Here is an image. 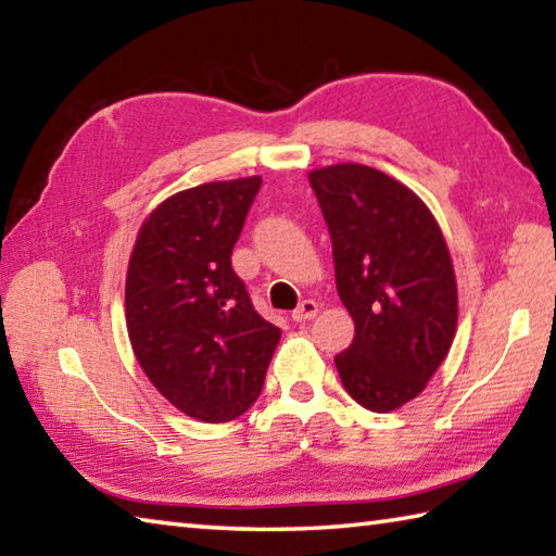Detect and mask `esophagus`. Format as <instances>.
<instances>
[{
  "label": "esophagus",
  "mask_w": 556,
  "mask_h": 556,
  "mask_svg": "<svg viewBox=\"0 0 556 556\" xmlns=\"http://www.w3.org/2000/svg\"><path fill=\"white\" fill-rule=\"evenodd\" d=\"M316 314H318V304L314 299H306V301H301L294 312H291V318H294L296 324H304V321H308V318H314Z\"/></svg>",
  "instance_id": "1"
}]
</instances>
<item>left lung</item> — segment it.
I'll list each match as a JSON object with an SVG mask.
<instances>
[{
    "label": "left lung",
    "instance_id": "8db88e82",
    "mask_svg": "<svg viewBox=\"0 0 556 556\" xmlns=\"http://www.w3.org/2000/svg\"><path fill=\"white\" fill-rule=\"evenodd\" d=\"M331 232L336 287L355 338L336 355L348 394L370 412L417 397L454 343L458 291L451 255L427 203L363 164L308 174Z\"/></svg>",
    "mask_w": 556,
    "mask_h": 556
}]
</instances>
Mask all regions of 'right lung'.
Here are the masks:
<instances>
[{
	"label": "right lung",
	"mask_w": 556,
	"mask_h": 556,
	"mask_svg": "<svg viewBox=\"0 0 556 556\" xmlns=\"http://www.w3.org/2000/svg\"><path fill=\"white\" fill-rule=\"evenodd\" d=\"M260 186L248 176L168 195L129 255L125 318L137 363L178 412L208 425L255 404L281 338L230 262Z\"/></svg>",
	"instance_id": "add662e5"
}]
</instances>
